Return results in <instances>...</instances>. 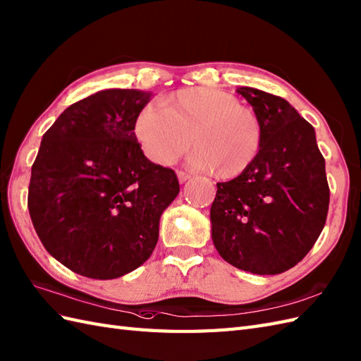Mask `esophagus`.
Wrapping results in <instances>:
<instances>
[{
	"label": "esophagus",
	"instance_id": "esophagus-1",
	"mask_svg": "<svg viewBox=\"0 0 361 361\" xmlns=\"http://www.w3.org/2000/svg\"><path fill=\"white\" fill-rule=\"evenodd\" d=\"M178 179H179V182H180V183H183V182L190 180V179H191V176H190L187 171H178Z\"/></svg>",
	"mask_w": 361,
	"mask_h": 361
}]
</instances>
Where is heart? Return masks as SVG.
<instances>
[{
  "mask_svg": "<svg viewBox=\"0 0 361 361\" xmlns=\"http://www.w3.org/2000/svg\"><path fill=\"white\" fill-rule=\"evenodd\" d=\"M135 136L147 157L170 165L192 145L191 162L217 179H234L256 162L263 127L256 110L234 94L191 87L165 96L162 107L137 113Z\"/></svg>",
  "mask_w": 361,
  "mask_h": 361,
  "instance_id": "b5f03b06",
  "label": "heart"
}]
</instances>
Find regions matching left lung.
I'll return each instance as SVG.
<instances>
[{"instance_id":"obj_1","label":"left lung","mask_w":361,"mask_h":361,"mask_svg":"<svg viewBox=\"0 0 361 361\" xmlns=\"http://www.w3.org/2000/svg\"><path fill=\"white\" fill-rule=\"evenodd\" d=\"M235 92L259 114L263 144L247 171L217 183L211 237L233 267L274 276L310 252L326 222L324 159L314 127L286 99L252 87Z\"/></svg>"}]
</instances>
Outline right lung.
<instances>
[{"instance_id": "1", "label": "right lung", "mask_w": 361, "mask_h": 361, "mask_svg": "<svg viewBox=\"0 0 361 361\" xmlns=\"http://www.w3.org/2000/svg\"><path fill=\"white\" fill-rule=\"evenodd\" d=\"M152 96L96 92L42 136L29 213L44 248L76 274L110 280L142 265L159 239L162 213L179 195L176 173L148 161L135 136Z\"/></svg>"}]
</instances>
